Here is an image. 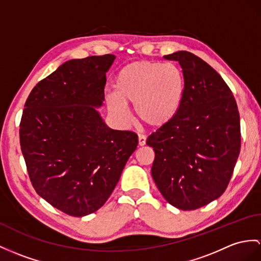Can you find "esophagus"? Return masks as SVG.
Returning a JSON list of instances; mask_svg holds the SVG:
<instances>
[{
	"label": "esophagus",
	"instance_id": "1",
	"mask_svg": "<svg viewBox=\"0 0 261 261\" xmlns=\"http://www.w3.org/2000/svg\"><path fill=\"white\" fill-rule=\"evenodd\" d=\"M145 144H146V136L144 134H139L138 135V145L144 146Z\"/></svg>",
	"mask_w": 261,
	"mask_h": 261
}]
</instances>
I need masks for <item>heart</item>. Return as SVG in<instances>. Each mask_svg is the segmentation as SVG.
<instances>
[{
	"instance_id": "heart-1",
	"label": "heart",
	"mask_w": 261,
	"mask_h": 261,
	"mask_svg": "<svg viewBox=\"0 0 261 261\" xmlns=\"http://www.w3.org/2000/svg\"><path fill=\"white\" fill-rule=\"evenodd\" d=\"M116 94L107 97L109 109L118 120L128 122L127 104H134L138 118L151 126L170 122L179 111L185 80L174 64L142 61L126 65L115 80Z\"/></svg>"
}]
</instances>
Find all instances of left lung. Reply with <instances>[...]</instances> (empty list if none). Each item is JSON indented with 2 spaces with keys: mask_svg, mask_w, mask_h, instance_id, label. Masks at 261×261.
<instances>
[{
  "mask_svg": "<svg viewBox=\"0 0 261 261\" xmlns=\"http://www.w3.org/2000/svg\"><path fill=\"white\" fill-rule=\"evenodd\" d=\"M179 63L185 92L179 111L148 136L151 176L171 206H206L226 190L240 151V118L230 88L205 61L187 50L165 55Z\"/></svg>",
  "mask_w": 261,
  "mask_h": 261,
  "instance_id": "8db88e82",
  "label": "left lung"
}]
</instances>
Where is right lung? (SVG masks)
I'll return each mask as SVG.
<instances>
[{
  "instance_id": "obj_1",
  "label": "right lung",
  "mask_w": 261,
  "mask_h": 261,
  "mask_svg": "<svg viewBox=\"0 0 261 261\" xmlns=\"http://www.w3.org/2000/svg\"><path fill=\"white\" fill-rule=\"evenodd\" d=\"M115 55L69 60L32 90L20 143L36 193L74 217L95 213L116 187L138 138L112 129L96 109Z\"/></svg>"
}]
</instances>
